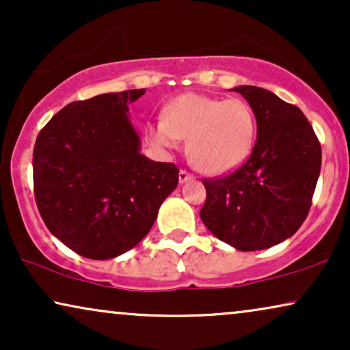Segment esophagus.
<instances>
[{
  "mask_svg": "<svg viewBox=\"0 0 350 350\" xmlns=\"http://www.w3.org/2000/svg\"><path fill=\"white\" fill-rule=\"evenodd\" d=\"M191 178H193V174H189V172L185 170V169L180 170V174H178L180 183H185V181H188V180H191Z\"/></svg>",
  "mask_w": 350,
  "mask_h": 350,
  "instance_id": "34e87169",
  "label": "esophagus"
}]
</instances>
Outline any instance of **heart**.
<instances>
[{"label": "heart", "mask_w": 350, "mask_h": 350, "mask_svg": "<svg viewBox=\"0 0 350 350\" xmlns=\"http://www.w3.org/2000/svg\"><path fill=\"white\" fill-rule=\"evenodd\" d=\"M256 137V118L242 98H217L183 94L172 100L164 116L148 126L152 145L172 150L188 140L189 161L205 174H226L250 156Z\"/></svg>", "instance_id": "1"}]
</instances>
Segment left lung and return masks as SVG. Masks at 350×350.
Listing matches in <instances>:
<instances>
[{
	"label": "left lung",
	"mask_w": 350,
	"mask_h": 350,
	"mask_svg": "<svg viewBox=\"0 0 350 350\" xmlns=\"http://www.w3.org/2000/svg\"><path fill=\"white\" fill-rule=\"evenodd\" d=\"M256 118V142L226 176L204 178L202 219L219 241L242 252L265 250L293 236L308 217L322 148L303 111L255 85L234 89Z\"/></svg>",
	"instance_id": "8db88e82"
}]
</instances>
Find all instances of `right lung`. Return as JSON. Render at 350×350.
<instances>
[{
	"label": "right lung",
	"instance_id": "add662e5",
	"mask_svg": "<svg viewBox=\"0 0 350 350\" xmlns=\"http://www.w3.org/2000/svg\"><path fill=\"white\" fill-rule=\"evenodd\" d=\"M145 89L71 102L38 133L33 189L42 221L81 256L109 260L135 247L178 185V167L140 154L127 118Z\"/></svg>",
	"mask_w": 350,
	"mask_h": 350
}]
</instances>
